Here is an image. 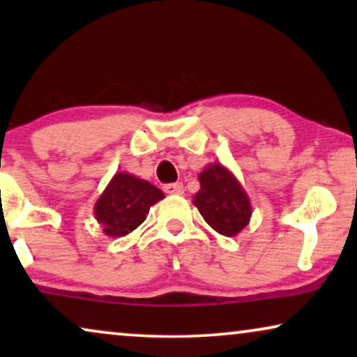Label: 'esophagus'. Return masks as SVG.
Wrapping results in <instances>:
<instances>
[{
    "label": "esophagus",
    "instance_id": "esophagus-1",
    "mask_svg": "<svg viewBox=\"0 0 357 357\" xmlns=\"http://www.w3.org/2000/svg\"><path fill=\"white\" fill-rule=\"evenodd\" d=\"M164 192L170 193V195H182L183 193V185L180 182L167 183V185H164Z\"/></svg>",
    "mask_w": 357,
    "mask_h": 357
}]
</instances>
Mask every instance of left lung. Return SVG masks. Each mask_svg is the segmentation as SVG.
Listing matches in <instances>:
<instances>
[{"label":"left lung","mask_w":357,"mask_h":357,"mask_svg":"<svg viewBox=\"0 0 357 357\" xmlns=\"http://www.w3.org/2000/svg\"><path fill=\"white\" fill-rule=\"evenodd\" d=\"M199 192L193 197L204 221L221 236L236 237L252 218L250 198L227 167L213 162L198 175Z\"/></svg>","instance_id":"1"}]
</instances>
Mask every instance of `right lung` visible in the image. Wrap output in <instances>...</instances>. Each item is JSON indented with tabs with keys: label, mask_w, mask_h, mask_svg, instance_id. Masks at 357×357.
Returning a JSON list of instances; mask_svg holds the SVG:
<instances>
[{
	"label": "right lung",
	"mask_w": 357,
	"mask_h": 357,
	"mask_svg": "<svg viewBox=\"0 0 357 357\" xmlns=\"http://www.w3.org/2000/svg\"><path fill=\"white\" fill-rule=\"evenodd\" d=\"M165 198L162 190L128 172H116L94 204L107 237H125L144 222L149 208Z\"/></svg>",
	"instance_id": "1"
}]
</instances>
